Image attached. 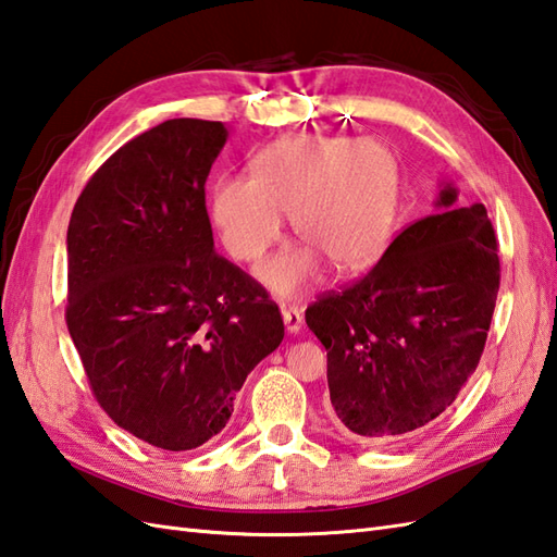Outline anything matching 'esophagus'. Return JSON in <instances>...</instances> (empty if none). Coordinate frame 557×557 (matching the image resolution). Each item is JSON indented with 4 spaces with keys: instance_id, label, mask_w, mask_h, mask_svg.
Listing matches in <instances>:
<instances>
[{
    "instance_id": "34e87169",
    "label": "esophagus",
    "mask_w": 557,
    "mask_h": 557,
    "mask_svg": "<svg viewBox=\"0 0 557 557\" xmlns=\"http://www.w3.org/2000/svg\"><path fill=\"white\" fill-rule=\"evenodd\" d=\"M282 320H284V327H287L289 334L301 332V327H304V313H301L299 308H294V306H284L282 308Z\"/></svg>"
}]
</instances>
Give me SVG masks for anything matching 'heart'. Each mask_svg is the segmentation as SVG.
I'll list each match as a JSON object with an SVG mask.
<instances>
[{"instance_id":"b5f03b06","label":"heart","mask_w":557,"mask_h":557,"mask_svg":"<svg viewBox=\"0 0 557 557\" xmlns=\"http://www.w3.org/2000/svg\"><path fill=\"white\" fill-rule=\"evenodd\" d=\"M398 168L374 139L292 135L273 141L251 161V177H220L209 211L225 251L239 263L261 261L292 215L304 247L284 251L258 270L280 296L306 292L320 258L339 273L372 265L392 237Z\"/></svg>"}]
</instances>
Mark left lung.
I'll return each instance as SVG.
<instances>
[{"label": "left lung", "instance_id": "left-lung-1", "mask_svg": "<svg viewBox=\"0 0 557 557\" xmlns=\"http://www.w3.org/2000/svg\"><path fill=\"white\" fill-rule=\"evenodd\" d=\"M438 191L434 215L398 232L368 275L318 296L306 325L327 351L346 432L396 444L454 404L484 354L500 261L484 203Z\"/></svg>", "mask_w": 557, "mask_h": 557}]
</instances>
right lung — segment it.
Wrapping results in <instances>:
<instances>
[{"label": "right lung", "instance_id": "1", "mask_svg": "<svg viewBox=\"0 0 557 557\" xmlns=\"http://www.w3.org/2000/svg\"><path fill=\"white\" fill-rule=\"evenodd\" d=\"M225 139L218 121L151 127L101 163L69 223L66 325L89 389L165 450L223 430L284 337L277 304L213 249L203 187Z\"/></svg>", "mask_w": 557, "mask_h": 557}]
</instances>
